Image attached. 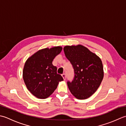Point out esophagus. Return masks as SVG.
<instances>
[{
  "label": "esophagus",
  "instance_id": "obj_1",
  "mask_svg": "<svg viewBox=\"0 0 126 126\" xmlns=\"http://www.w3.org/2000/svg\"><path fill=\"white\" fill-rule=\"evenodd\" d=\"M61 76H62L63 78V80H66V74H65V73H63Z\"/></svg>",
  "mask_w": 126,
  "mask_h": 126
}]
</instances>
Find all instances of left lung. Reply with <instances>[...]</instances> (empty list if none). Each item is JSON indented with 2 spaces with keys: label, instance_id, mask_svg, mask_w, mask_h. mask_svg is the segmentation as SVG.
Here are the masks:
<instances>
[{
  "label": "left lung",
  "instance_id": "8db88e82",
  "mask_svg": "<svg viewBox=\"0 0 126 126\" xmlns=\"http://www.w3.org/2000/svg\"><path fill=\"white\" fill-rule=\"evenodd\" d=\"M63 50L73 67L75 74L73 80L67 82L69 90L76 98H89L97 91L103 78L101 59L80 45L66 46Z\"/></svg>",
  "mask_w": 126,
  "mask_h": 126
}]
</instances>
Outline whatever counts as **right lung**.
<instances>
[{
	"mask_svg": "<svg viewBox=\"0 0 126 126\" xmlns=\"http://www.w3.org/2000/svg\"><path fill=\"white\" fill-rule=\"evenodd\" d=\"M62 49L61 46L42 49L25 61L23 78L28 90L37 98H47L57 88L59 81L63 80L52 63Z\"/></svg>",
	"mask_w": 126,
	"mask_h": 126,
	"instance_id": "right-lung-1",
	"label": "right lung"
}]
</instances>
